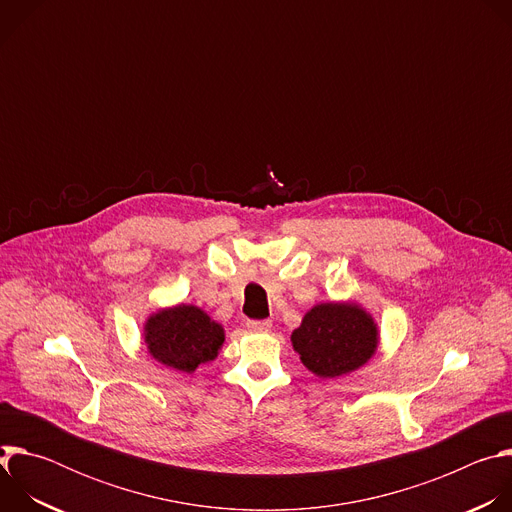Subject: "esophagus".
I'll use <instances>...</instances> for the list:
<instances>
[{"mask_svg": "<svg viewBox=\"0 0 512 512\" xmlns=\"http://www.w3.org/2000/svg\"><path fill=\"white\" fill-rule=\"evenodd\" d=\"M247 330L249 332H269L271 330V320H249Z\"/></svg>", "mask_w": 512, "mask_h": 512, "instance_id": "34e87169", "label": "esophagus"}]
</instances>
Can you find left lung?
Here are the masks:
<instances>
[{"mask_svg":"<svg viewBox=\"0 0 512 512\" xmlns=\"http://www.w3.org/2000/svg\"><path fill=\"white\" fill-rule=\"evenodd\" d=\"M306 369L320 379L348 375L367 362L379 344L377 324L356 304H318L291 332Z\"/></svg>","mask_w":512,"mask_h":512,"instance_id":"8db88e82","label":"left lung"}]
</instances>
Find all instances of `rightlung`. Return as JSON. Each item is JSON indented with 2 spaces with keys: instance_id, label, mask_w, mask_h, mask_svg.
Instances as JSON below:
<instances>
[{
  "instance_id": "1",
  "label": "right lung",
  "mask_w": 512,
  "mask_h": 512,
  "mask_svg": "<svg viewBox=\"0 0 512 512\" xmlns=\"http://www.w3.org/2000/svg\"><path fill=\"white\" fill-rule=\"evenodd\" d=\"M150 354L180 373H194L200 362L218 354L225 342L221 324L196 306H174L150 316L143 330Z\"/></svg>"
}]
</instances>
